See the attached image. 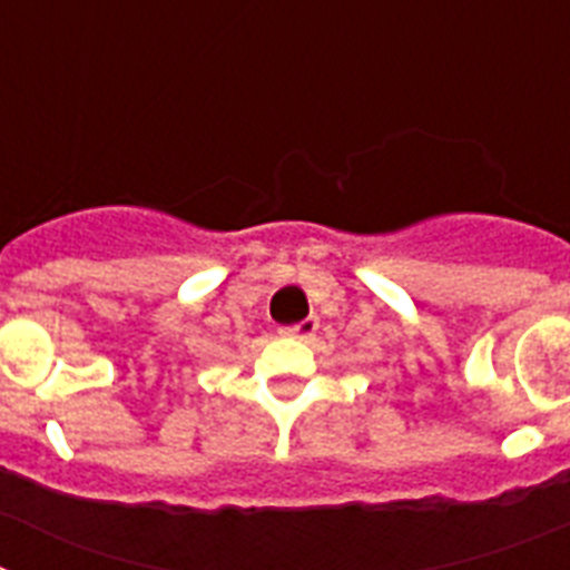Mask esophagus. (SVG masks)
Listing matches in <instances>:
<instances>
[{
	"mask_svg": "<svg viewBox=\"0 0 570 570\" xmlns=\"http://www.w3.org/2000/svg\"><path fill=\"white\" fill-rule=\"evenodd\" d=\"M316 328H320V320H316V316H308V320L288 325V328H279V334L288 336V340H308V336L316 334Z\"/></svg>",
	"mask_w": 570,
	"mask_h": 570,
	"instance_id": "esophagus-1",
	"label": "esophagus"
}]
</instances>
